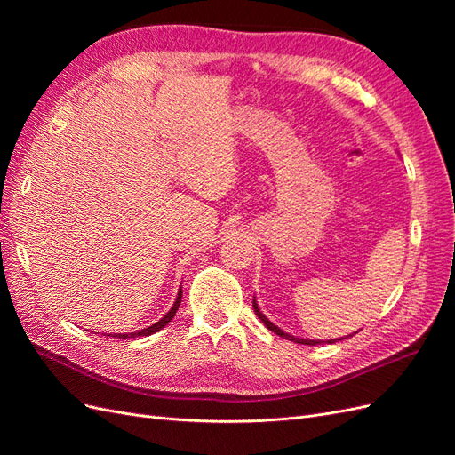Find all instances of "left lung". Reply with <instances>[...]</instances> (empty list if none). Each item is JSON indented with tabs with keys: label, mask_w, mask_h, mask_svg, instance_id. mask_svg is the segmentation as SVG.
<instances>
[{
	"label": "left lung",
	"mask_w": 455,
	"mask_h": 455,
	"mask_svg": "<svg viewBox=\"0 0 455 455\" xmlns=\"http://www.w3.org/2000/svg\"><path fill=\"white\" fill-rule=\"evenodd\" d=\"M252 304H254V313L258 315V319H259L261 323H264V324L271 330V332H275L277 336H281V338H284V339H291V341H294V343H304V346H316V343H323L321 339H304V338H296V336H291V334L283 332V330H281L279 326H275V324L267 319V316L259 311V307H258V304H256V299L252 301ZM339 339H343V338H339ZM334 341H336V339H330L328 343H334Z\"/></svg>",
	"instance_id": "8db88e82"
}]
</instances>
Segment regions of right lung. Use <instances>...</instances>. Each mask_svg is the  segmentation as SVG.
Listing matches in <instances>:
<instances>
[{
	"label": "right lung",
	"instance_id": "obj_1",
	"mask_svg": "<svg viewBox=\"0 0 455 455\" xmlns=\"http://www.w3.org/2000/svg\"><path fill=\"white\" fill-rule=\"evenodd\" d=\"M180 304H182V286H180V291H178V296H176V301L172 304V307H171V311L163 316L161 321H157L156 324H151V326H148V328H144V330H139V332H132V334H109V336H114V338H121V339H127V338H136V336H151V334H156V332H159L161 328H164L167 326L172 319H174V315H176V311H178V307H180Z\"/></svg>",
	"mask_w": 455,
	"mask_h": 455
}]
</instances>
